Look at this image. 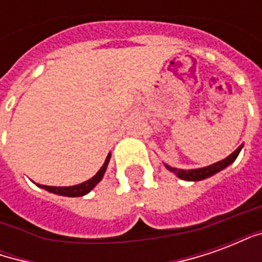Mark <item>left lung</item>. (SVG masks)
I'll list each match as a JSON object with an SVG mask.
<instances>
[{"instance_id": "1", "label": "left lung", "mask_w": 262, "mask_h": 262, "mask_svg": "<svg viewBox=\"0 0 262 262\" xmlns=\"http://www.w3.org/2000/svg\"><path fill=\"white\" fill-rule=\"evenodd\" d=\"M243 144L242 146H238V147L233 151V153L229 156V157H226L225 160H222V161H217V163H214L212 165H208V167H203V168H195V170H180V168H174V167H171V165H165V168L171 172H174L178 178H181L184 181H202L205 178H209V177L214 176V174H217L219 171L225 170L226 167H229V165L237 159V156L238 153L242 151Z\"/></svg>"}]
</instances>
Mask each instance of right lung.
Masks as SVG:
<instances>
[{"label": "right lung", "mask_w": 262, "mask_h": 262, "mask_svg": "<svg viewBox=\"0 0 262 262\" xmlns=\"http://www.w3.org/2000/svg\"><path fill=\"white\" fill-rule=\"evenodd\" d=\"M109 160H111V153L108 154L105 163H103V165L99 168L97 174L92 177V178H90L88 181L82 182V184H77V185H73V187H49V185H39V184H36V185L39 188H42V189H46L49 192L56 193V195H61V196H84V195H86L90 191H92L94 188L97 187L98 182L102 180L103 176H105V171L108 168Z\"/></svg>", "instance_id": "add662e5"}]
</instances>
